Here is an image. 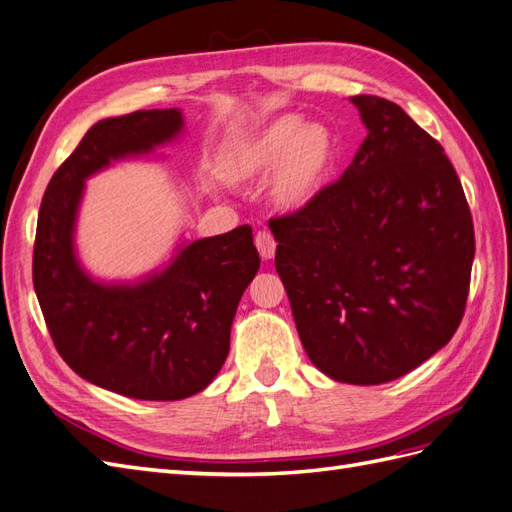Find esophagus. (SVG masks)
I'll use <instances>...</instances> for the list:
<instances>
[{"mask_svg":"<svg viewBox=\"0 0 512 512\" xmlns=\"http://www.w3.org/2000/svg\"><path fill=\"white\" fill-rule=\"evenodd\" d=\"M254 241H256V247H258V252H260L262 258L271 260L275 256V245L277 243H275V239H273V235H271L269 230H258Z\"/></svg>","mask_w":512,"mask_h":512,"instance_id":"obj_1","label":"esophagus"}]
</instances>
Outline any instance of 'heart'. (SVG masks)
Wrapping results in <instances>:
<instances>
[{
	"label": "heart",
	"mask_w": 512,
	"mask_h": 512,
	"mask_svg": "<svg viewBox=\"0 0 512 512\" xmlns=\"http://www.w3.org/2000/svg\"><path fill=\"white\" fill-rule=\"evenodd\" d=\"M335 160V138L318 121L284 115L258 130L232 156V173L239 179H262L273 173L271 194L277 205L299 209L327 181Z\"/></svg>",
	"instance_id": "obj_1"
}]
</instances>
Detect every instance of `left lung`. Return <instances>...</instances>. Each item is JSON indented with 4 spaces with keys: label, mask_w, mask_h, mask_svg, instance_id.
Instances as JSON below:
<instances>
[{
    "label": "left lung",
    "mask_w": 512,
    "mask_h": 512,
    "mask_svg": "<svg viewBox=\"0 0 512 512\" xmlns=\"http://www.w3.org/2000/svg\"><path fill=\"white\" fill-rule=\"evenodd\" d=\"M369 134L305 207L269 220L275 269L322 374L382 384L451 342L466 312L474 224L442 145L378 96H352Z\"/></svg>",
    "instance_id": "1"
}]
</instances>
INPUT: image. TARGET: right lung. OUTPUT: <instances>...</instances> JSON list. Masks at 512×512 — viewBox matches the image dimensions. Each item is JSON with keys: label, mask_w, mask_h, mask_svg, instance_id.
I'll return each mask as SVG.
<instances>
[{"label": "right lung", "mask_w": 512, "mask_h": 512, "mask_svg": "<svg viewBox=\"0 0 512 512\" xmlns=\"http://www.w3.org/2000/svg\"><path fill=\"white\" fill-rule=\"evenodd\" d=\"M181 128L177 108L98 121L55 170L38 213L34 288L57 352L87 382L132 399H185L218 376L241 294L260 267L243 224L181 245L164 271L132 286L100 284L81 269L72 235L85 179Z\"/></svg>", "instance_id": "add662e5"}]
</instances>
